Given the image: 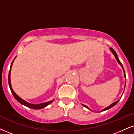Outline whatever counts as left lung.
Here are the masks:
<instances>
[{"label":"left lung","instance_id":"left-lung-1","mask_svg":"<svg viewBox=\"0 0 134 134\" xmlns=\"http://www.w3.org/2000/svg\"><path fill=\"white\" fill-rule=\"evenodd\" d=\"M110 52H111L112 53H113V54H114V57H115V59H116V60L118 61V62L119 63V64L121 66V67L122 68V70H123V71H124V77H125V80H126V76H125V71H124V67H123L122 64V63H120V62L119 59V58H118V54H117L116 52H115V51L114 50V49H113V48H110ZM125 84H126V81H125ZM125 85H124V90H125ZM119 100H117V101H115V102H113V103H112L111 104H110V105H109V106H107V107H105V108L104 109H102V110H101V111H99V113H100V112L104 111V110H107V109H109L111 108V107H113V106H114V105H115V104H117L118 103V102H119ZM82 105H83L84 107H86V108L87 109H89V110H91V111H92V110H91L88 107L86 106V105H84V104H82Z\"/></svg>","mask_w":134,"mask_h":134}]
</instances>
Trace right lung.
Returning a JSON list of instances; mask_svg holds the SVG:
<instances>
[{
  "mask_svg": "<svg viewBox=\"0 0 134 134\" xmlns=\"http://www.w3.org/2000/svg\"><path fill=\"white\" fill-rule=\"evenodd\" d=\"M15 58H16V57L14 59V60H13V62H12V64H11V65H10V68L9 73V77H8V80H9V85L10 89V91H11L12 93L13 96H14L15 98V99H16V100H17L18 102H20V103L21 104L25 105L26 107H29V108L34 109H43V108H44V107H47L48 105L49 104H51V103H52V102H53L54 99L52 100H50V101L44 102V103L38 104H34L29 103V102H27V101H26V100L22 99H21V97H20L19 96L16 94L15 92L14 91V90H13L12 87V85H11V82H10V72H11L12 66V64H13V63H14V59H15Z\"/></svg>",
  "mask_w": 134,
  "mask_h": 134,
  "instance_id": "right-lung-1",
  "label": "right lung"
}]
</instances>
